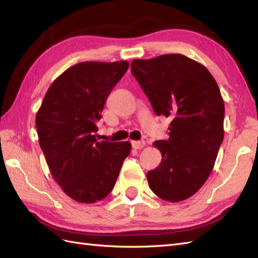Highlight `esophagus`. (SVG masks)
<instances>
[{
    "instance_id": "esophagus-1",
    "label": "esophagus",
    "mask_w": 258,
    "mask_h": 258,
    "mask_svg": "<svg viewBox=\"0 0 258 258\" xmlns=\"http://www.w3.org/2000/svg\"><path fill=\"white\" fill-rule=\"evenodd\" d=\"M132 146H133V149H135V150H142L145 146V142H143V141H133Z\"/></svg>"
}]
</instances>
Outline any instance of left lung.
Segmentation results:
<instances>
[{"instance_id":"obj_1","label":"left lung","mask_w":258,"mask_h":258,"mask_svg":"<svg viewBox=\"0 0 258 258\" xmlns=\"http://www.w3.org/2000/svg\"><path fill=\"white\" fill-rule=\"evenodd\" d=\"M131 70L156 115L172 119L169 139L153 143L162 162L147 182L164 201L187 200L210 176L224 139L221 91L204 65L182 54L133 59Z\"/></svg>"}]
</instances>
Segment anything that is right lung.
Returning a JSON list of instances; mask_svg holds the SVG:
<instances>
[{
	"instance_id": "obj_1",
	"label": "right lung",
	"mask_w": 258,
	"mask_h": 258,
	"mask_svg": "<svg viewBox=\"0 0 258 258\" xmlns=\"http://www.w3.org/2000/svg\"><path fill=\"white\" fill-rule=\"evenodd\" d=\"M127 61L82 62L48 87L35 117L38 143L55 182L71 199L95 203L111 193L131 152L130 142H97L104 104Z\"/></svg>"
}]
</instances>
